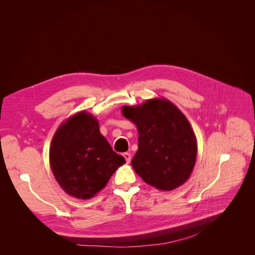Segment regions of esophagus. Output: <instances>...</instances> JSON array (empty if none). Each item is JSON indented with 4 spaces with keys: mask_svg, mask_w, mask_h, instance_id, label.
I'll list each match as a JSON object with an SVG mask.
<instances>
[{
    "mask_svg": "<svg viewBox=\"0 0 255 255\" xmlns=\"http://www.w3.org/2000/svg\"><path fill=\"white\" fill-rule=\"evenodd\" d=\"M123 156H125L127 163H129V161H130V154L128 152H126V153H123Z\"/></svg>",
    "mask_w": 255,
    "mask_h": 255,
    "instance_id": "esophagus-1",
    "label": "esophagus"
}]
</instances>
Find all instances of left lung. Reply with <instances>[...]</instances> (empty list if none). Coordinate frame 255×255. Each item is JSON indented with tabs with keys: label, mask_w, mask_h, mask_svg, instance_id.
<instances>
[{
	"label": "left lung",
	"mask_w": 255,
	"mask_h": 255,
	"mask_svg": "<svg viewBox=\"0 0 255 255\" xmlns=\"http://www.w3.org/2000/svg\"><path fill=\"white\" fill-rule=\"evenodd\" d=\"M122 115L138 130V150L132 159L135 172L159 190H173L186 182L197 158V138L189 121L164 98L122 106Z\"/></svg>",
	"instance_id": "8db88e82"
}]
</instances>
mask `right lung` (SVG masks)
<instances>
[{"label":"right lung","mask_w":255,"mask_h":255,"mask_svg":"<svg viewBox=\"0 0 255 255\" xmlns=\"http://www.w3.org/2000/svg\"><path fill=\"white\" fill-rule=\"evenodd\" d=\"M125 163L100 133L98 120L85 111L61 123L52 138V172L66 194L74 198L95 197Z\"/></svg>","instance_id":"add662e5"}]
</instances>
